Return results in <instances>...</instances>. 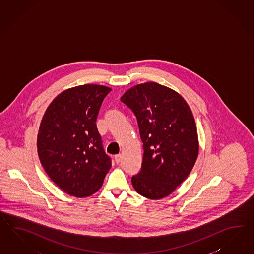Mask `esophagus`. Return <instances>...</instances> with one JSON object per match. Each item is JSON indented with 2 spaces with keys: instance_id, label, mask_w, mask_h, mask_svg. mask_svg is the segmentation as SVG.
<instances>
[{
  "instance_id": "34e87169",
  "label": "esophagus",
  "mask_w": 254,
  "mask_h": 254,
  "mask_svg": "<svg viewBox=\"0 0 254 254\" xmlns=\"http://www.w3.org/2000/svg\"><path fill=\"white\" fill-rule=\"evenodd\" d=\"M115 160H116V163H117V164H119V163L121 162V160H122V154H117V155L115 156Z\"/></svg>"
}]
</instances>
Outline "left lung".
Instances as JSON below:
<instances>
[{
    "mask_svg": "<svg viewBox=\"0 0 254 254\" xmlns=\"http://www.w3.org/2000/svg\"><path fill=\"white\" fill-rule=\"evenodd\" d=\"M120 100L137 117L144 149L132 185L147 199L165 198L187 179L198 158L191 110L179 92L156 82L136 85Z\"/></svg>",
    "mask_w": 254,
    "mask_h": 254,
    "instance_id": "obj_1",
    "label": "left lung"
}]
</instances>
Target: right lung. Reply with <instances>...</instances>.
I'll list each match as a JSON object with an SVG mask.
<instances>
[{"mask_svg":"<svg viewBox=\"0 0 254 254\" xmlns=\"http://www.w3.org/2000/svg\"><path fill=\"white\" fill-rule=\"evenodd\" d=\"M111 90L97 84L65 89L41 119L37 137L41 165L71 196L85 198L98 191L112 166L96 126L100 107Z\"/></svg>","mask_w":254,"mask_h":254,"instance_id":"add662e5","label":"right lung"}]
</instances>
